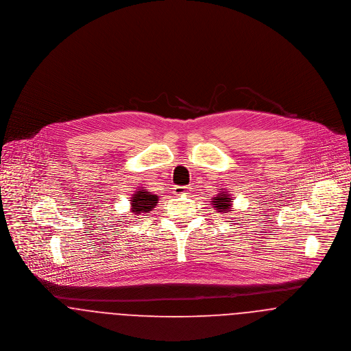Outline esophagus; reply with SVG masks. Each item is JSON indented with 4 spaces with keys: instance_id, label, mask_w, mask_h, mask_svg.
<instances>
[{
    "instance_id": "esophagus-1",
    "label": "esophagus",
    "mask_w": 351,
    "mask_h": 351,
    "mask_svg": "<svg viewBox=\"0 0 351 351\" xmlns=\"http://www.w3.org/2000/svg\"><path fill=\"white\" fill-rule=\"evenodd\" d=\"M172 191L175 193V195L189 194L190 193V187H187V186H175L172 189Z\"/></svg>"
}]
</instances>
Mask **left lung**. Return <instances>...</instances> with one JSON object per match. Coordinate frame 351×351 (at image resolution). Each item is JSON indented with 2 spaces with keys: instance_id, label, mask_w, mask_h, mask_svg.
I'll list each match as a JSON object with an SVG mask.
<instances>
[{
  "instance_id": "1",
  "label": "left lung",
  "mask_w": 351,
  "mask_h": 351,
  "mask_svg": "<svg viewBox=\"0 0 351 351\" xmlns=\"http://www.w3.org/2000/svg\"><path fill=\"white\" fill-rule=\"evenodd\" d=\"M232 202L233 199L226 194V193H221L217 195L215 197H213V206L215 207V210H218L219 213H228L232 208Z\"/></svg>"
}]
</instances>
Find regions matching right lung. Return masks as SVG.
Wrapping results in <instances>:
<instances>
[{"label": "right lung", "mask_w": 351, "mask_h": 351, "mask_svg": "<svg viewBox=\"0 0 351 351\" xmlns=\"http://www.w3.org/2000/svg\"><path fill=\"white\" fill-rule=\"evenodd\" d=\"M158 196L155 194H151L149 191L140 190L136 194L132 196V211L134 214H141V213H149L152 208L156 206Z\"/></svg>", "instance_id": "obj_1"}]
</instances>
